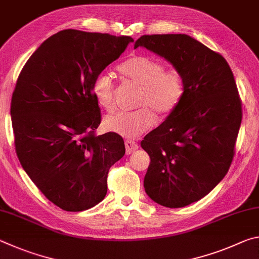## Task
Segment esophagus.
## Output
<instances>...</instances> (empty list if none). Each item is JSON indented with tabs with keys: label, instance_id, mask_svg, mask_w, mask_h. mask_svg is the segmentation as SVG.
Listing matches in <instances>:
<instances>
[{
	"label": "esophagus",
	"instance_id": "esophagus-1",
	"mask_svg": "<svg viewBox=\"0 0 259 259\" xmlns=\"http://www.w3.org/2000/svg\"><path fill=\"white\" fill-rule=\"evenodd\" d=\"M138 148H139V146H138L137 143L131 142V140H126V142H125V152H126V155L133 154V153H134L136 150H138Z\"/></svg>",
	"mask_w": 259,
	"mask_h": 259
}]
</instances>
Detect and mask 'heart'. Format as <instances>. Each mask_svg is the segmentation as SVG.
<instances>
[{"instance_id": "b5f03b06", "label": "heart", "mask_w": 259, "mask_h": 259, "mask_svg": "<svg viewBox=\"0 0 259 259\" xmlns=\"http://www.w3.org/2000/svg\"><path fill=\"white\" fill-rule=\"evenodd\" d=\"M126 80L140 87L134 112H119L106 116L104 125L108 131L134 139L147 133L155 122V114L166 116L177 108L185 93V83L177 69L146 56H133L119 66ZM93 95L100 107L112 111L115 106L114 82L111 75L100 73L93 82Z\"/></svg>"}]
</instances>
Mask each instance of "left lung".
<instances>
[{"instance_id":"8db88e82","label":"left lung","mask_w":259,"mask_h":259,"mask_svg":"<svg viewBox=\"0 0 259 259\" xmlns=\"http://www.w3.org/2000/svg\"><path fill=\"white\" fill-rule=\"evenodd\" d=\"M138 47L163 57L185 83L177 108L140 143L151 157L144 187L163 207H186L229 171L242 120L238 88L224 57L186 34L143 35Z\"/></svg>"}]
</instances>
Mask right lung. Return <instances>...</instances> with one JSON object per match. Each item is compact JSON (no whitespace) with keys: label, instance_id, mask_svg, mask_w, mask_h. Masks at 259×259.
Instances as JSON below:
<instances>
[{"label":"right lung","instance_id":"add662e5","mask_svg":"<svg viewBox=\"0 0 259 259\" xmlns=\"http://www.w3.org/2000/svg\"><path fill=\"white\" fill-rule=\"evenodd\" d=\"M133 41L60 30L37 48L17 80L10 111L17 156L46 198L66 211L104 200L108 170L125 153L120 135H95L102 115L91 87Z\"/></svg>","mask_w":259,"mask_h":259}]
</instances>
